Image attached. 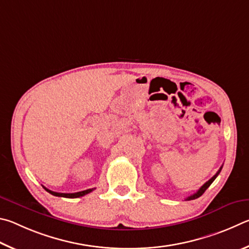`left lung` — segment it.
<instances>
[{"instance_id":"1","label":"left lung","mask_w":249,"mask_h":249,"mask_svg":"<svg viewBox=\"0 0 249 249\" xmlns=\"http://www.w3.org/2000/svg\"><path fill=\"white\" fill-rule=\"evenodd\" d=\"M221 169H222V166H221V168L219 169V171H217V173L215 174V175L211 178V179H209V180L206 182V184H204L203 186H201V188H200V189L197 191V193L194 194V195H191V196H189L188 198H186V200H194V199H197V198H199L200 196H202L204 191H206V190L209 188V187H210V185L212 184V182L214 181V179H215V178L217 177V175H219V174H220Z\"/></svg>"}]
</instances>
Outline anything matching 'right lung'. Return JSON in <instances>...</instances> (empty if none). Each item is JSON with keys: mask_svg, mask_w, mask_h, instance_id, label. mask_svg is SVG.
Returning a JSON list of instances; mask_svg holds the SVG:
<instances>
[{"mask_svg": "<svg viewBox=\"0 0 249 249\" xmlns=\"http://www.w3.org/2000/svg\"><path fill=\"white\" fill-rule=\"evenodd\" d=\"M46 191L48 193L55 196V197H63V198H78V197H83V196H85L87 194H89L93 191L95 188H91V189H86V190H83V191H78V193H74V194H62V193H54V191L49 190L46 187H43Z\"/></svg>", "mask_w": 249, "mask_h": 249, "instance_id": "1", "label": "right lung"}]
</instances>
